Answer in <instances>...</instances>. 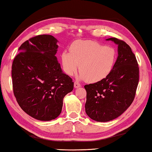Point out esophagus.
<instances>
[{"mask_svg": "<svg viewBox=\"0 0 152 152\" xmlns=\"http://www.w3.org/2000/svg\"><path fill=\"white\" fill-rule=\"evenodd\" d=\"M81 86V84L79 83L78 82H77V81H75L74 82V87H75V88H79V87H80Z\"/></svg>", "mask_w": 152, "mask_h": 152, "instance_id": "1", "label": "esophagus"}]
</instances>
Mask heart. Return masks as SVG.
<instances>
[{
	"label": "heart",
	"mask_w": 152,
	"mask_h": 152,
	"mask_svg": "<svg viewBox=\"0 0 152 152\" xmlns=\"http://www.w3.org/2000/svg\"><path fill=\"white\" fill-rule=\"evenodd\" d=\"M70 51L61 53L64 71L72 76L80 67V78L92 83L109 76L117 59L115 48L95 41H76L71 45Z\"/></svg>",
	"instance_id": "obj_1"
}]
</instances>
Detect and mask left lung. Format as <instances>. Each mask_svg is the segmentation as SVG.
<instances>
[{"mask_svg":"<svg viewBox=\"0 0 152 152\" xmlns=\"http://www.w3.org/2000/svg\"><path fill=\"white\" fill-rule=\"evenodd\" d=\"M107 40L118 45V57L109 75L101 81L84 86L85 110L96 121L107 122L124 113L135 99L139 82V66L129 45L115 37Z\"/></svg>","mask_w":152,"mask_h":152,"instance_id":"left-lung-1","label":"left lung"}]
</instances>
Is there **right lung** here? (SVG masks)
Here are the masks:
<instances>
[{"label": "right lung", "mask_w": 152, "mask_h": 152, "mask_svg": "<svg viewBox=\"0 0 152 152\" xmlns=\"http://www.w3.org/2000/svg\"><path fill=\"white\" fill-rule=\"evenodd\" d=\"M58 40L50 35L30 38L20 46L12 64L13 93L20 108L35 119L50 121L61 112L64 97L74 82L55 56Z\"/></svg>", "instance_id": "right-lung-1"}]
</instances>
